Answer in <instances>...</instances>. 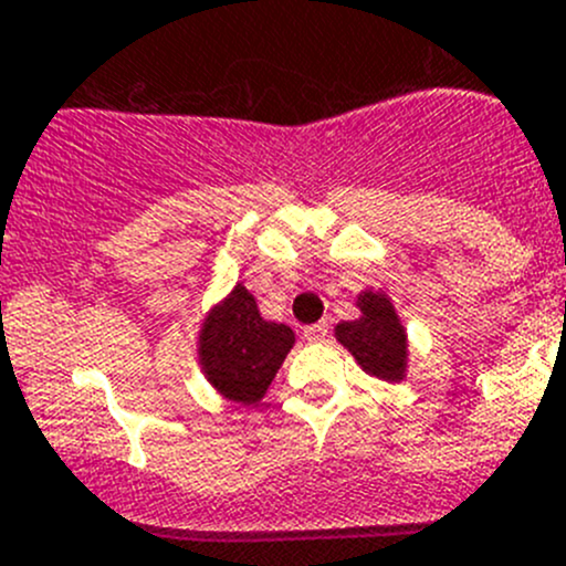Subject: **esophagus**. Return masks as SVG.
I'll use <instances>...</instances> for the list:
<instances>
[{
	"label": "esophagus",
	"mask_w": 566,
	"mask_h": 566,
	"mask_svg": "<svg viewBox=\"0 0 566 566\" xmlns=\"http://www.w3.org/2000/svg\"><path fill=\"white\" fill-rule=\"evenodd\" d=\"M327 333H329L327 322L311 324V327H305V329H302V335H305L307 340H324V338H327Z\"/></svg>",
	"instance_id": "1"
}]
</instances>
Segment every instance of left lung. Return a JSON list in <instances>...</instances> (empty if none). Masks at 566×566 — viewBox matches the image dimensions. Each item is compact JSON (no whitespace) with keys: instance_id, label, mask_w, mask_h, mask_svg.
<instances>
[{"instance_id":"8db88e82","label":"left lung","mask_w":566,"mask_h":566,"mask_svg":"<svg viewBox=\"0 0 566 566\" xmlns=\"http://www.w3.org/2000/svg\"><path fill=\"white\" fill-rule=\"evenodd\" d=\"M357 307L360 318L340 322L335 338L352 352L363 371L385 382H401L407 374V333L394 302L382 291H363Z\"/></svg>"}]
</instances>
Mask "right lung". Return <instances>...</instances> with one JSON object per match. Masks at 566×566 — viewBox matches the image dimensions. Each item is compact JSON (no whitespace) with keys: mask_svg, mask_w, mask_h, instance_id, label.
I'll return each instance as SVG.
<instances>
[{"mask_svg":"<svg viewBox=\"0 0 566 566\" xmlns=\"http://www.w3.org/2000/svg\"><path fill=\"white\" fill-rule=\"evenodd\" d=\"M294 346V329L266 322L242 283L209 311L198 335L206 379L237 405H259Z\"/></svg>","mask_w":566,"mask_h":566,"instance_id":"add662e5","label":"right lung"}]
</instances>
